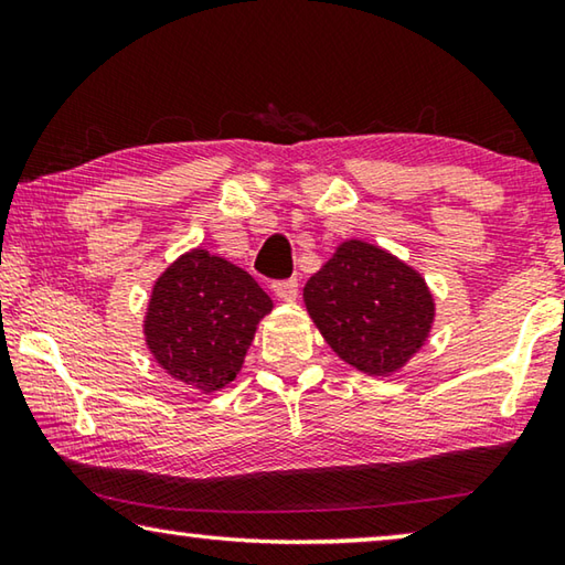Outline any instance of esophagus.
<instances>
[{"label":"esophagus","instance_id":"34e87169","mask_svg":"<svg viewBox=\"0 0 565 565\" xmlns=\"http://www.w3.org/2000/svg\"><path fill=\"white\" fill-rule=\"evenodd\" d=\"M271 289H274L276 296H279V299L291 301V299H296V294H299V279H281V281H274Z\"/></svg>","mask_w":565,"mask_h":565}]
</instances>
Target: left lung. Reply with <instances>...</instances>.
<instances>
[{"label": "left lung", "mask_w": 565, "mask_h": 565, "mask_svg": "<svg viewBox=\"0 0 565 565\" xmlns=\"http://www.w3.org/2000/svg\"><path fill=\"white\" fill-rule=\"evenodd\" d=\"M303 301L329 347L369 376L404 366L434 321L426 281L363 242L341 244L306 284Z\"/></svg>", "instance_id": "1"}]
</instances>
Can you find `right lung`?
Here are the masks:
<instances>
[{"instance_id": "add662e5", "label": "right lung", "mask_w": 565, "mask_h": 565, "mask_svg": "<svg viewBox=\"0 0 565 565\" xmlns=\"http://www.w3.org/2000/svg\"><path fill=\"white\" fill-rule=\"evenodd\" d=\"M271 299L252 276L194 248L161 274L145 323L154 359L202 391L234 381Z\"/></svg>"}]
</instances>
